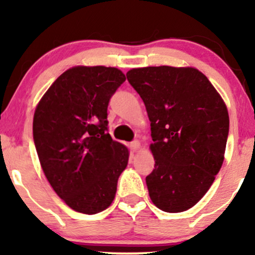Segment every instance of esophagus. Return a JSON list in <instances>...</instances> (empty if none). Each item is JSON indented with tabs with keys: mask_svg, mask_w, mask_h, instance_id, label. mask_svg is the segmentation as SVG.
<instances>
[{
	"mask_svg": "<svg viewBox=\"0 0 255 255\" xmlns=\"http://www.w3.org/2000/svg\"><path fill=\"white\" fill-rule=\"evenodd\" d=\"M140 148V142L137 140H134V141L130 142V150L131 151H137Z\"/></svg>",
	"mask_w": 255,
	"mask_h": 255,
	"instance_id": "34e87169",
	"label": "esophagus"
}]
</instances>
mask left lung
<instances>
[{"mask_svg": "<svg viewBox=\"0 0 255 255\" xmlns=\"http://www.w3.org/2000/svg\"><path fill=\"white\" fill-rule=\"evenodd\" d=\"M151 122L154 169L146 176L159 210L183 212L206 194L221 170L229 133L227 105L192 67H145L127 73Z\"/></svg>", "mask_w": 255, "mask_h": 255, "instance_id": "1", "label": "left lung"}]
</instances>
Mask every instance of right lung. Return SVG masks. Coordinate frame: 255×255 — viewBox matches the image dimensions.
I'll list each match as a JSON object with an SVG mask.
<instances>
[{
    "mask_svg": "<svg viewBox=\"0 0 255 255\" xmlns=\"http://www.w3.org/2000/svg\"><path fill=\"white\" fill-rule=\"evenodd\" d=\"M126 80L114 67L78 66L61 74L38 103L33 140L44 175L77 212L95 215L115 198L129 152L108 133V105Z\"/></svg>",
    "mask_w": 255,
    "mask_h": 255,
    "instance_id": "obj_1",
    "label": "right lung"
}]
</instances>
